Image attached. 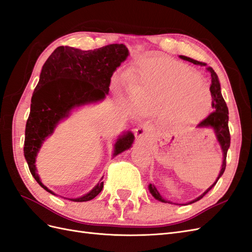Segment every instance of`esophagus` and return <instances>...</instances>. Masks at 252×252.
<instances>
[{
  "label": "esophagus",
  "mask_w": 252,
  "mask_h": 252,
  "mask_svg": "<svg viewBox=\"0 0 252 252\" xmlns=\"http://www.w3.org/2000/svg\"><path fill=\"white\" fill-rule=\"evenodd\" d=\"M135 137L138 140H149L150 139V134L148 133L147 128L145 127H138L135 131Z\"/></svg>",
  "instance_id": "esophagus-1"
}]
</instances>
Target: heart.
Here are the masks:
<instances>
[{
	"mask_svg": "<svg viewBox=\"0 0 252 252\" xmlns=\"http://www.w3.org/2000/svg\"><path fill=\"white\" fill-rule=\"evenodd\" d=\"M132 112L164 114L175 126L196 125L211 113L210 89L195 70L166 57H152L141 63L133 80Z\"/></svg>",
	"mask_w": 252,
	"mask_h": 252,
	"instance_id": "obj_1",
	"label": "heart"
}]
</instances>
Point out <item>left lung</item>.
Listing matches in <instances>:
<instances>
[{"instance_id":"left-lung-1","label":"left lung","mask_w":252,"mask_h":252,"mask_svg":"<svg viewBox=\"0 0 252 252\" xmlns=\"http://www.w3.org/2000/svg\"><path fill=\"white\" fill-rule=\"evenodd\" d=\"M180 59H182L184 61H188L189 63H192L195 64H198V66H202V67H206V63H201V62H198L190 59V57L188 56H184V55H180L179 56ZM206 71H209L210 74H211V79H212V84H211V94H212V98H213V104L212 107L214 108L215 112H213L212 114H210L208 117H206L204 120H202L200 124L197 126V128H212L213 131L215 133V136L217 138V141L220 145L221 148V151H222V165H221V169L219 171V175L216 179V181L213 183L210 188L206 189L203 193H201L199 197H197L196 199L191 200L189 203H185V204H190L198 201V200L201 199L206 192L209 190H211L213 188H214L215 184L217 183V181L220 178L225 169V159H227V152L228 149L230 147V132H229V126H228V121H229V111H228V106L225 104V102L222 98V94H221V90H220V83H219V79L216 74V72L214 70H213L211 67H206L205 68ZM148 189H149V191L151 195L156 198L157 200L160 202H164V203H173L169 200H166L162 197V195L158 192V189L154 186L153 184H149L148 185ZM173 204H178V203H173ZM184 205V204H182Z\"/></svg>"}]
</instances>
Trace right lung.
Masks as SVG:
<instances>
[{
    "label": "right lung",
    "instance_id": "1",
    "mask_svg": "<svg viewBox=\"0 0 252 252\" xmlns=\"http://www.w3.org/2000/svg\"><path fill=\"white\" fill-rule=\"evenodd\" d=\"M127 56L128 50L122 43L88 51L59 47L42 66L25 126L24 158L37 183L52 195L55 193L42 184L36 168V158L42 144L73 109L106 98L111 77ZM134 138L131 131L119 135L114 144L113 158L130 149ZM102 179L84 196L69 200L84 202L94 199L103 189Z\"/></svg>",
    "mask_w": 252,
    "mask_h": 252
}]
</instances>
